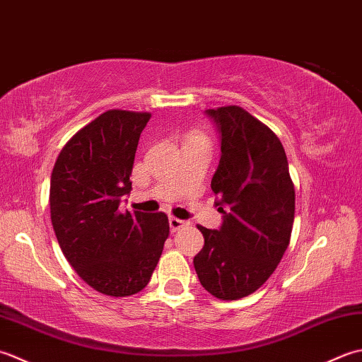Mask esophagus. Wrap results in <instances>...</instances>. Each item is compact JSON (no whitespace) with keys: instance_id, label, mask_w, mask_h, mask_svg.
<instances>
[{"instance_id":"esophagus-1","label":"esophagus","mask_w":362,"mask_h":362,"mask_svg":"<svg viewBox=\"0 0 362 362\" xmlns=\"http://www.w3.org/2000/svg\"><path fill=\"white\" fill-rule=\"evenodd\" d=\"M168 225H170L172 233H175V231H178L180 228L186 226L187 222H186V220H181V218H176V217H170V218H168Z\"/></svg>"}]
</instances>
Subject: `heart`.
Returning <instances> with one entry per match:
<instances>
[{
	"instance_id": "1",
	"label": "heart",
	"mask_w": 362,
	"mask_h": 362,
	"mask_svg": "<svg viewBox=\"0 0 362 362\" xmlns=\"http://www.w3.org/2000/svg\"><path fill=\"white\" fill-rule=\"evenodd\" d=\"M189 142H204V137L198 136V134H194V136L189 137Z\"/></svg>"
}]
</instances>
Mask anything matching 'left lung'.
I'll return each mask as SVG.
<instances>
[{
  "instance_id": "left-lung-1",
  "label": "left lung",
  "mask_w": 362,
  "mask_h": 362,
  "mask_svg": "<svg viewBox=\"0 0 362 362\" xmlns=\"http://www.w3.org/2000/svg\"><path fill=\"white\" fill-rule=\"evenodd\" d=\"M220 134L211 189L223 214L218 230L198 226L204 247L194 257L202 286L239 300L267 281L291 240L295 190L275 132L239 106L204 110Z\"/></svg>"
}]
</instances>
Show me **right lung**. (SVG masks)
<instances>
[{
  "label": "right lung",
  "mask_w": 362,
  "mask_h": 362,
  "mask_svg": "<svg viewBox=\"0 0 362 362\" xmlns=\"http://www.w3.org/2000/svg\"><path fill=\"white\" fill-rule=\"evenodd\" d=\"M150 117L101 114L65 144L51 173V223L62 253L88 286L110 297L148 284L170 233L164 212L119 211Z\"/></svg>",
  "instance_id": "1"
}]
</instances>
